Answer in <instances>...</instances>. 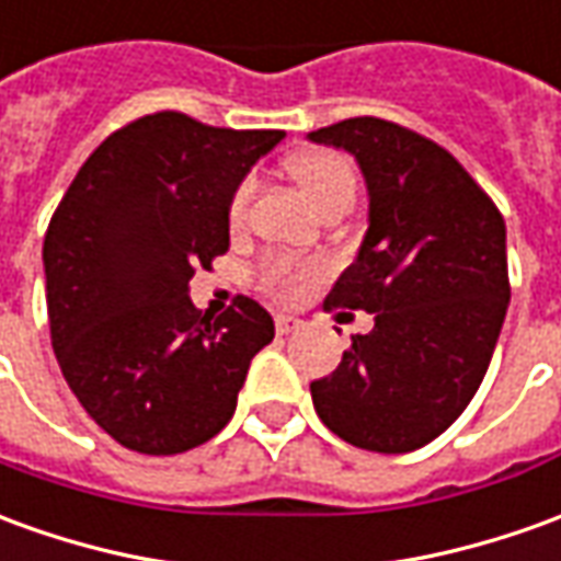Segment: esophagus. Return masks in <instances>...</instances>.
<instances>
[{
  "mask_svg": "<svg viewBox=\"0 0 561 561\" xmlns=\"http://www.w3.org/2000/svg\"><path fill=\"white\" fill-rule=\"evenodd\" d=\"M304 328V321L297 319V316H288V312H279L276 316V331L279 334H294V331H300Z\"/></svg>",
  "mask_w": 561,
  "mask_h": 561,
  "instance_id": "34e87169",
  "label": "esophagus"
}]
</instances>
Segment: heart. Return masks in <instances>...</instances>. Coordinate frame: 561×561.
I'll list each match as a JSON object with an SVG mask.
<instances>
[{"label":"heart","mask_w":561,"mask_h":561,"mask_svg":"<svg viewBox=\"0 0 561 561\" xmlns=\"http://www.w3.org/2000/svg\"><path fill=\"white\" fill-rule=\"evenodd\" d=\"M291 175L316 209H321L328 199L340 197V194H355V170L336 151L297 154L291 160ZM249 194H252V182H242L233 199H230V209H227L230 227L242 225ZM319 264H294V261H285V257H270L267 264L261 267V285L276 294V297H282V300H294V297L304 294L309 279L319 276Z\"/></svg>","instance_id":"obj_1"}]
</instances>
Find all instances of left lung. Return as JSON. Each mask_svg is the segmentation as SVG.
<instances>
[{
	"label": "left lung",
	"instance_id": "left-lung-1",
	"mask_svg": "<svg viewBox=\"0 0 561 561\" xmlns=\"http://www.w3.org/2000/svg\"><path fill=\"white\" fill-rule=\"evenodd\" d=\"M358 160L367 233L324 309L374 312L343 362L316 379L319 419L370 453L440 437L480 389L511 304L507 230L495 203L446 148L382 117L309 133Z\"/></svg>",
	"mask_w": 561,
	"mask_h": 561
}]
</instances>
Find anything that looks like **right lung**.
Wrapping results in <instances>:
<instances>
[{
  "label": "right lung",
  "mask_w": 561,
  "mask_h": 561,
  "mask_svg": "<svg viewBox=\"0 0 561 561\" xmlns=\"http://www.w3.org/2000/svg\"><path fill=\"white\" fill-rule=\"evenodd\" d=\"M282 139L145 115L84 160L50 218L42 261L54 355L88 416L133 453L213 440L276 334L252 297L199 319L187 282L227 252L230 199Z\"/></svg>",
  "instance_id": "add662e5"
}]
</instances>
